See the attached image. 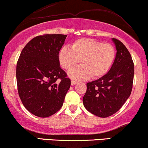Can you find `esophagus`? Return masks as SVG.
I'll return each instance as SVG.
<instances>
[{
  "mask_svg": "<svg viewBox=\"0 0 148 148\" xmlns=\"http://www.w3.org/2000/svg\"><path fill=\"white\" fill-rule=\"evenodd\" d=\"M77 84V82L76 81L71 80V86H75V85H76Z\"/></svg>",
  "mask_w": 148,
  "mask_h": 148,
  "instance_id": "esophagus-1",
  "label": "esophagus"
}]
</instances>
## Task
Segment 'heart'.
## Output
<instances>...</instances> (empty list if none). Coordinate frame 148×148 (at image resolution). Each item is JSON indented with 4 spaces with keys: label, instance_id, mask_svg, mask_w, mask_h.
<instances>
[{
    "label": "heart",
    "instance_id": "obj_1",
    "mask_svg": "<svg viewBox=\"0 0 148 148\" xmlns=\"http://www.w3.org/2000/svg\"><path fill=\"white\" fill-rule=\"evenodd\" d=\"M116 57V50L110 44L91 38L75 41L71 48L63 46L58 53V60L64 69H71L79 60L81 65L68 72V75L77 81L87 80L91 77L98 78L109 71Z\"/></svg>",
    "mask_w": 148,
    "mask_h": 148
}]
</instances>
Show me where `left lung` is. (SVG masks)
I'll return each instance as SVG.
<instances>
[{
  "label": "left lung",
  "instance_id": "obj_1",
  "mask_svg": "<svg viewBox=\"0 0 148 148\" xmlns=\"http://www.w3.org/2000/svg\"><path fill=\"white\" fill-rule=\"evenodd\" d=\"M116 54L110 69L96 81L87 84L83 98L85 108L97 116L106 118L119 110L130 96L134 64L129 50L119 40L112 38Z\"/></svg>",
  "mask_w": 148,
  "mask_h": 148
}]
</instances>
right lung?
<instances>
[{
	"label": "right lung",
	"mask_w": 148,
	"mask_h": 148,
	"mask_svg": "<svg viewBox=\"0 0 148 148\" xmlns=\"http://www.w3.org/2000/svg\"><path fill=\"white\" fill-rule=\"evenodd\" d=\"M66 35L45 34L30 40L17 63L18 93L23 106L35 115L48 117L58 111L71 86L60 67L58 53Z\"/></svg>",
	"instance_id": "1"
}]
</instances>
